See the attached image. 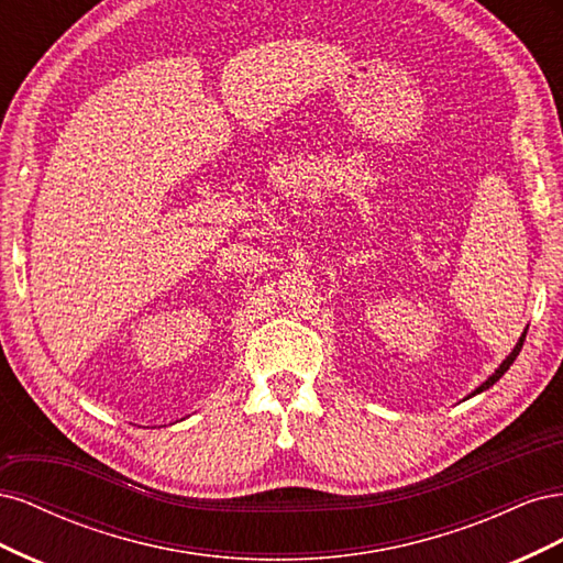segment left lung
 Instances as JSON below:
<instances>
[{"instance_id":"1","label":"left lung","mask_w":563,"mask_h":563,"mask_svg":"<svg viewBox=\"0 0 563 563\" xmlns=\"http://www.w3.org/2000/svg\"><path fill=\"white\" fill-rule=\"evenodd\" d=\"M523 338H526V333L519 338V343L515 345V350L512 352H509V356H507V360L496 368V373H493V376H488V380L486 383H482L479 387H476L474 391H472V395L470 397H474V395H479V391H484V389H488L490 385H496L503 376H505V371L509 368V366H512L515 364V360H517V356H519V352H521V345H523Z\"/></svg>"}]
</instances>
